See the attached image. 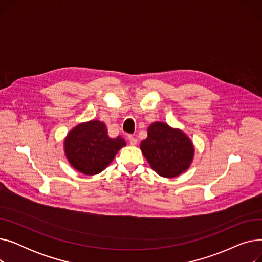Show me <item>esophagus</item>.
<instances>
[{
	"mask_svg": "<svg viewBox=\"0 0 262 262\" xmlns=\"http://www.w3.org/2000/svg\"><path fill=\"white\" fill-rule=\"evenodd\" d=\"M128 141H129V143L132 145H136L137 142H138V140H137V138H136V137H134V136H128Z\"/></svg>",
	"mask_w": 262,
	"mask_h": 262,
	"instance_id": "34e87169",
	"label": "esophagus"
}]
</instances>
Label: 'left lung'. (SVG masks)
<instances>
[{"label":"left lung","instance_id":"left-lung-1","mask_svg":"<svg viewBox=\"0 0 262 262\" xmlns=\"http://www.w3.org/2000/svg\"><path fill=\"white\" fill-rule=\"evenodd\" d=\"M140 148L150 168L166 178L187 171L194 156V146L189 137L164 122L150 124L147 138L141 141Z\"/></svg>","mask_w":262,"mask_h":262}]
</instances>
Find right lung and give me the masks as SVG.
<instances>
[{"label": "right lung", "mask_w": 262, "mask_h": 262, "mask_svg": "<svg viewBox=\"0 0 262 262\" xmlns=\"http://www.w3.org/2000/svg\"><path fill=\"white\" fill-rule=\"evenodd\" d=\"M63 145L69 163L78 172L91 176L105 170L126 142L120 136L110 138L104 122L91 120L69 132Z\"/></svg>", "instance_id": "add662e5"}]
</instances>
